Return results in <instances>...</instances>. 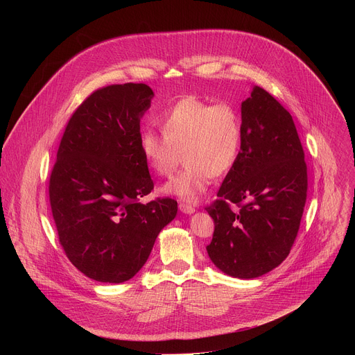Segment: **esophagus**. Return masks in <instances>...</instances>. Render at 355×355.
Wrapping results in <instances>:
<instances>
[{"label":"esophagus","mask_w":355,"mask_h":355,"mask_svg":"<svg viewBox=\"0 0 355 355\" xmlns=\"http://www.w3.org/2000/svg\"><path fill=\"white\" fill-rule=\"evenodd\" d=\"M178 208H180V211H181L182 214H192V212H195V208H193L192 205L187 204V202H180Z\"/></svg>","instance_id":"obj_1"}]
</instances>
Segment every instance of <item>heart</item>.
I'll use <instances>...</instances> for the list:
<instances>
[{"mask_svg":"<svg viewBox=\"0 0 355 355\" xmlns=\"http://www.w3.org/2000/svg\"><path fill=\"white\" fill-rule=\"evenodd\" d=\"M163 133L146 129L139 146L147 166L168 177L182 156L185 167L163 188L182 200H199L214 177L234 166L243 141V125L230 104H211L199 96H184L160 116Z\"/></svg>","mask_w":355,"mask_h":355,"instance_id":"1","label":"heart"}]
</instances>
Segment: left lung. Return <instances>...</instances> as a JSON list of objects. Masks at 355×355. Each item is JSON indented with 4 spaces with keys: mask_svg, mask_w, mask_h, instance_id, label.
<instances>
[{
    "mask_svg": "<svg viewBox=\"0 0 355 355\" xmlns=\"http://www.w3.org/2000/svg\"><path fill=\"white\" fill-rule=\"evenodd\" d=\"M241 125L239 157L205 208L215 222L207 251L225 274L250 279L288 257L306 204L308 167L291 114L266 89L254 87L243 101Z\"/></svg>",
    "mask_w": 355,
    "mask_h": 355,
    "instance_id": "8db88e82",
    "label": "left lung"
}]
</instances>
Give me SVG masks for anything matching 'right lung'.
<instances>
[{"mask_svg": "<svg viewBox=\"0 0 355 355\" xmlns=\"http://www.w3.org/2000/svg\"><path fill=\"white\" fill-rule=\"evenodd\" d=\"M143 83L95 89L69 119L49 178V200L67 259L94 281L121 284L147 261L177 200L140 199L155 188L140 151Z\"/></svg>", "mask_w": 355, "mask_h": 355, "instance_id": "add662e5", "label": "right lung"}]
</instances>
